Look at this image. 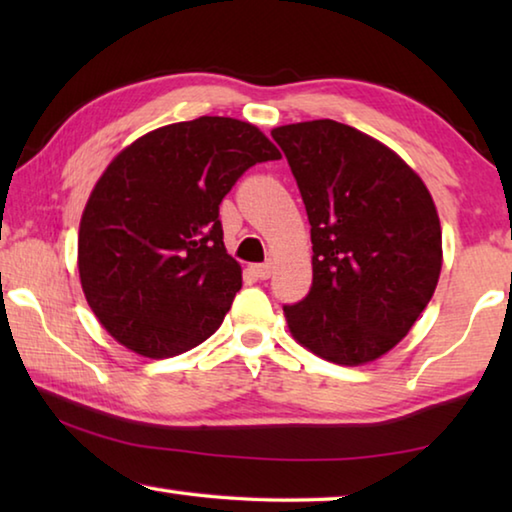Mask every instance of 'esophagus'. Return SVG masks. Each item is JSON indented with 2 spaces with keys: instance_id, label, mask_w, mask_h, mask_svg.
I'll return each mask as SVG.
<instances>
[{
  "instance_id": "obj_1",
  "label": "esophagus",
  "mask_w": 512,
  "mask_h": 512,
  "mask_svg": "<svg viewBox=\"0 0 512 512\" xmlns=\"http://www.w3.org/2000/svg\"><path fill=\"white\" fill-rule=\"evenodd\" d=\"M250 273H253L255 277H259V280H268L273 273V262H266V264H253L248 268Z\"/></svg>"
}]
</instances>
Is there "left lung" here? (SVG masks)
Returning a JSON list of instances; mask_svg holds the SVG:
<instances>
[{
    "instance_id": "1",
    "label": "left lung",
    "mask_w": 512,
    "mask_h": 512,
    "mask_svg": "<svg viewBox=\"0 0 512 512\" xmlns=\"http://www.w3.org/2000/svg\"><path fill=\"white\" fill-rule=\"evenodd\" d=\"M311 225L314 282L284 307L302 348L363 366L400 343L436 291L443 232L427 185L375 137L334 119L271 131Z\"/></svg>"
}]
</instances>
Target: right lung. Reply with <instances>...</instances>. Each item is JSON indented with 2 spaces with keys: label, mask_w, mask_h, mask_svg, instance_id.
<instances>
[{
  "label": "right lung",
  "mask_w": 512,
  "mask_h": 512,
  "mask_svg": "<svg viewBox=\"0 0 512 512\" xmlns=\"http://www.w3.org/2000/svg\"><path fill=\"white\" fill-rule=\"evenodd\" d=\"M280 158L232 117L155 128L112 158L79 225L81 287L112 339L164 359L219 329L241 289L219 205L248 167Z\"/></svg>",
  "instance_id": "add662e5"
}]
</instances>
